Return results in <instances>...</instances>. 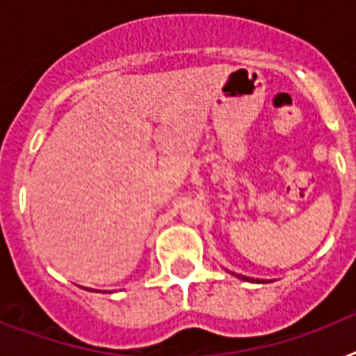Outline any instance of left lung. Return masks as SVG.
<instances>
[{
    "label": "left lung",
    "mask_w": 356,
    "mask_h": 356,
    "mask_svg": "<svg viewBox=\"0 0 356 356\" xmlns=\"http://www.w3.org/2000/svg\"><path fill=\"white\" fill-rule=\"evenodd\" d=\"M240 279H248V277H243V275H240ZM248 281H249V279H248Z\"/></svg>",
    "instance_id": "8db88e82"
}]
</instances>
